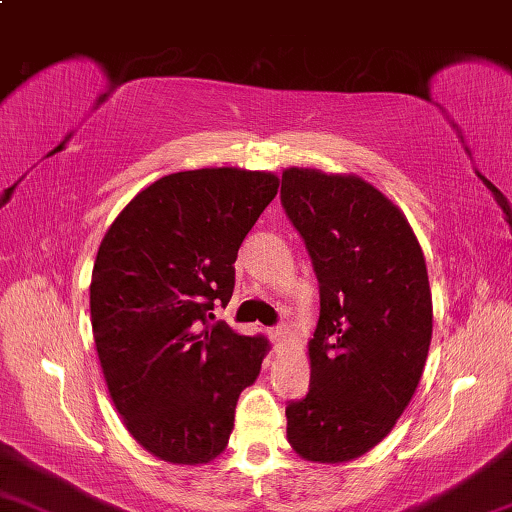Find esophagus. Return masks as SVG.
I'll use <instances>...</instances> for the list:
<instances>
[{
	"label": "esophagus",
	"mask_w": 512,
	"mask_h": 512,
	"mask_svg": "<svg viewBox=\"0 0 512 512\" xmlns=\"http://www.w3.org/2000/svg\"><path fill=\"white\" fill-rule=\"evenodd\" d=\"M270 339H272V344L279 348V346L285 344V339H288V330H285V328H272L270 330Z\"/></svg>",
	"instance_id": "esophagus-1"
}]
</instances>
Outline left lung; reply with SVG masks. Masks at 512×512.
Here are the masks:
<instances>
[{"instance_id": "left-lung-1", "label": "left lung", "mask_w": 512, "mask_h": 512, "mask_svg": "<svg viewBox=\"0 0 512 512\" xmlns=\"http://www.w3.org/2000/svg\"><path fill=\"white\" fill-rule=\"evenodd\" d=\"M281 202L306 240L321 312L308 342L310 391L285 409L303 461L337 465L398 423L432 342V290L405 213L357 175L285 168Z\"/></svg>"}]
</instances>
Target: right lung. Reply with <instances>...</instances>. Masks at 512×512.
<instances>
[{
    "label": "right lung",
    "instance_id": "1",
    "mask_svg": "<svg viewBox=\"0 0 512 512\" xmlns=\"http://www.w3.org/2000/svg\"><path fill=\"white\" fill-rule=\"evenodd\" d=\"M276 193L263 170L164 175L101 240L89 285L98 362L125 429L159 461L218 459L240 391L261 373L265 339L206 315L229 303L238 249Z\"/></svg>",
    "mask_w": 512,
    "mask_h": 512
}]
</instances>
